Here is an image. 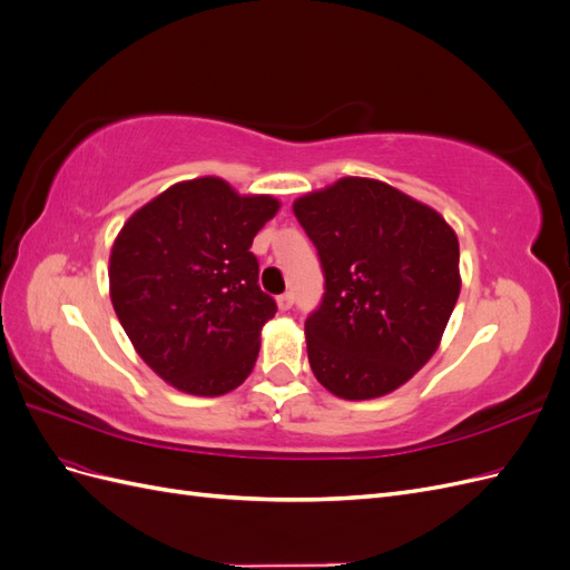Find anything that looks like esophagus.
Returning <instances> with one entry per match:
<instances>
[{
  "instance_id": "esophagus-1",
  "label": "esophagus",
  "mask_w": 570,
  "mask_h": 570,
  "mask_svg": "<svg viewBox=\"0 0 570 570\" xmlns=\"http://www.w3.org/2000/svg\"><path fill=\"white\" fill-rule=\"evenodd\" d=\"M292 304H295V295H292V292H283V295L278 297L281 312H287V308H292Z\"/></svg>"
}]
</instances>
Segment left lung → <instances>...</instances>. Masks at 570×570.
Masks as SVG:
<instances>
[{
    "mask_svg": "<svg viewBox=\"0 0 570 570\" xmlns=\"http://www.w3.org/2000/svg\"><path fill=\"white\" fill-rule=\"evenodd\" d=\"M292 209L325 278L304 323L316 381L350 402L390 394L440 347L461 289L456 233L371 178H342Z\"/></svg>",
    "mask_w": 570,
    "mask_h": 570,
    "instance_id": "left-lung-1",
    "label": "left lung"
}]
</instances>
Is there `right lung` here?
<instances>
[{
  "label": "right lung",
  "mask_w": 570,
  "mask_h": 570,
  "mask_svg": "<svg viewBox=\"0 0 570 570\" xmlns=\"http://www.w3.org/2000/svg\"><path fill=\"white\" fill-rule=\"evenodd\" d=\"M281 209L206 176L170 185L120 228L114 312L145 364L176 390L218 396L245 383L278 306L258 287L254 235Z\"/></svg>",
  "instance_id": "1"
}]
</instances>
